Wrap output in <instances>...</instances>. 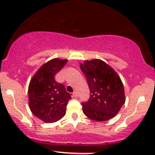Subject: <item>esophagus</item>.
<instances>
[{
	"mask_svg": "<svg viewBox=\"0 0 155 155\" xmlns=\"http://www.w3.org/2000/svg\"><path fill=\"white\" fill-rule=\"evenodd\" d=\"M73 97H78L77 92H76V91L73 92Z\"/></svg>",
	"mask_w": 155,
	"mask_h": 155,
	"instance_id": "34e87169",
	"label": "esophagus"
}]
</instances>
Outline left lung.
Masks as SVG:
<instances>
[{
    "label": "left lung",
    "mask_w": 155,
    "mask_h": 155,
    "mask_svg": "<svg viewBox=\"0 0 155 155\" xmlns=\"http://www.w3.org/2000/svg\"><path fill=\"white\" fill-rule=\"evenodd\" d=\"M80 68L90 89V98L82 104L84 114L97 121L115 117L125 103L124 86L116 72L100 59L85 61Z\"/></svg>",
    "instance_id": "left-lung-1"
}]
</instances>
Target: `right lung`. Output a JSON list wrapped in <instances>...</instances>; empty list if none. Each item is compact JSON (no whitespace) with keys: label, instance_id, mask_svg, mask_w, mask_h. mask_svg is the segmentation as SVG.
<instances>
[{"label":"right lung","instance_id":"add662e5","mask_svg":"<svg viewBox=\"0 0 155 155\" xmlns=\"http://www.w3.org/2000/svg\"><path fill=\"white\" fill-rule=\"evenodd\" d=\"M68 60L54 58L48 61L37 71L28 86L29 107L31 112L45 123H52L66 114L70 94L63 84L54 79Z\"/></svg>","mask_w":155,"mask_h":155}]
</instances>
